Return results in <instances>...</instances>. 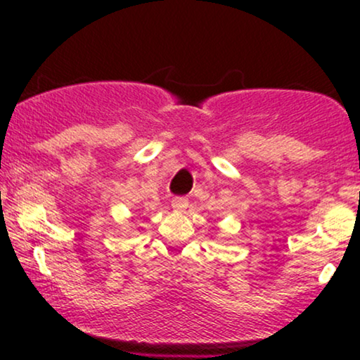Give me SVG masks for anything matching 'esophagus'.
Masks as SVG:
<instances>
[{
	"label": "esophagus",
	"mask_w": 360,
	"mask_h": 360,
	"mask_svg": "<svg viewBox=\"0 0 360 360\" xmlns=\"http://www.w3.org/2000/svg\"><path fill=\"white\" fill-rule=\"evenodd\" d=\"M188 198L186 196H176L174 200H172V208L174 210H186L188 208Z\"/></svg>",
	"instance_id": "esophagus-1"
}]
</instances>
